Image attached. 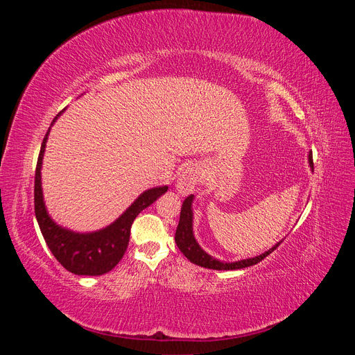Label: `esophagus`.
<instances>
[{
    "mask_svg": "<svg viewBox=\"0 0 355 355\" xmlns=\"http://www.w3.org/2000/svg\"><path fill=\"white\" fill-rule=\"evenodd\" d=\"M200 179H201V176H200L198 167L197 166H188L184 171H182V175L178 179L176 189L179 191V194L180 196L191 194V192L196 189V185L198 184Z\"/></svg>",
    "mask_w": 355,
    "mask_h": 355,
    "instance_id": "1",
    "label": "esophagus"
}]
</instances>
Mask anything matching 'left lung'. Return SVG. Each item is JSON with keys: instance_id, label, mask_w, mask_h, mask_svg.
I'll return each instance as SVG.
<instances>
[{"instance_id": "8db88e82", "label": "left lung", "mask_w": 355, "mask_h": 355, "mask_svg": "<svg viewBox=\"0 0 355 355\" xmlns=\"http://www.w3.org/2000/svg\"><path fill=\"white\" fill-rule=\"evenodd\" d=\"M309 166L314 168V163H313V155L309 154ZM191 204H192V196L187 197L184 204H182V209H180V219H179V225L176 228V234H175V241L179 247V250L184 253L188 259L196 263L198 266L202 268H209V270H241V268H247V266H252L259 263L262 259L268 254H271L280 243H277L272 249H270L268 252L259 254V256H254L250 257V259H244V261H239V262H220L216 261L214 257H211L210 254H207L204 252L201 247L198 245V243L194 239V234H192V210H191Z\"/></svg>"}]
</instances>
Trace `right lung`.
I'll list each match as a JSON object with an SVG mask.
<instances>
[{"label":"right lung","instance_id":"obj_1","mask_svg":"<svg viewBox=\"0 0 355 355\" xmlns=\"http://www.w3.org/2000/svg\"><path fill=\"white\" fill-rule=\"evenodd\" d=\"M58 118V116H56ZM55 118V120H56ZM53 120V121H55ZM42 139L35 168L34 206L35 216L50 252L58 262L72 274L77 275H102L111 271L123 259L130 240V228L136 216L167 191V187H158L145 191L120 218L108 228L92 234H78L60 228L47 214L41 191V161L44 154L46 141Z\"/></svg>","mask_w":355,"mask_h":355}]
</instances>
